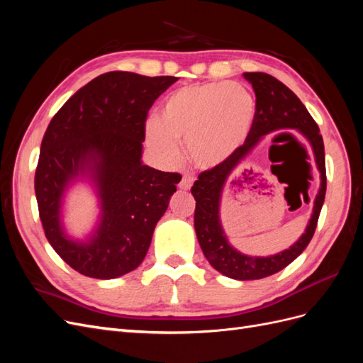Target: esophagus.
<instances>
[{"label": "esophagus", "instance_id": "1", "mask_svg": "<svg viewBox=\"0 0 363 363\" xmlns=\"http://www.w3.org/2000/svg\"><path fill=\"white\" fill-rule=\"evenodd\" d=\"M192 183H194V177H191V175H183L182 182L179 183V188L183 191H188V189H191Z\"/></svg>", "mask_w": 363, "mask_h": 363}]
</instances>
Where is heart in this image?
I'll list each match as a JSON object with an SVG mask.
<instances>
[{"mask_svg":"<svg viewBox=\"0 0 363 363\" xmlns=\"http://www.w3.org/2000/svg\"><path fill=\"white\" fill-rule=\"evenodd\" d=\"M255 116L256 100L244 86H186L163 101L159 121L147 124V145L160 160L174 163L180 157L179 140H186L191 159L201 168H213L244 144Z\"/></svg>","mask_w":363,"mask_h":363,"instance_id":"heart-1","label":"heart"}]
</instances>
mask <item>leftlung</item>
Masks as SVG:
<instances>
[{
  "instance_id": "obj_1",
  "label": "left lung",
  "mask_w": 363,
  "mask_h": 363,
  "mask_svg": "<svg viewBox=\"0 0 363 363\" xmlns=\"http://www.w3.org/2000/svg\"><path fill=\"white\" fill-rule=\"evenodd\" d=\"M245 80L251 83L256 94V116L251 131L232 156L218 167L207 169L199 175L192 186V195L196 201L194 225L200 247L211 265L230 279L235 280H257L272 276L291 262L298 257L313 238L318 218L325 199L327 177H325V156L324 142L320 135V128L315 119L307 112L288 86L279 82L276 77L265 72H244ZM277 129H296L310 142L314 151L317 167L322 174V188L314 203V213L310 220L303 236L288 250L268 258H252L239 253L228 244L225 234L218 221V203L222 189L230 174L252 150L261 138ZM279 136L292 139L300 144L292 133L283 131Z\"/></svg>"
}]
</instances>
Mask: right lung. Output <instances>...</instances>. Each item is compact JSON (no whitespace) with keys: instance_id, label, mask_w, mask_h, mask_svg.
<instances>
[{"instance_id":"add662e5","label":"right lung","mask_w":363,"mask_h":363,"mask_svg":"<svg viewBox=\"0 0 363 363\" xmlns=\"http://www.w3.org/2000/svg\"><path fill=\"white\" fill-rule=\"evenodd\" d=\"M177 77L112 71L77 91L43 135L35 192L43 232L54 251L83 276L108 280L144 260L180 174L142 163L150 107ZM87 174L101 199V223L86 243L61 225L67 186Z\"/></svg>"}]
</instances>
